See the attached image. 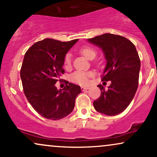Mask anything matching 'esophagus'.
<instances>
[{
    "label": "esophagus",
    "mask_w": 157,
    "mask_h": 157,
    "mask_svg": "<svg viewBox=\"0 0 157 157\" xmlns=\"http://www.w3.org/2000/svg\"><path fill=\"white\" fill-rule=\"evenodd\" d=\"M88 88H89V87H86V86H82V87H81V90H82V91H84V90H88Z\"/></svg>",
    "instance_id": "1"
}]
</instances>
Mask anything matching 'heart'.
<instances>
[{
    "mask_svg": "<svg viewBox=\"0 0 157 157\" xmlns=\"http://www.w3.org/2000/svg\"><path fill=\"white\" fill-rule=\"evenodd\" d=\"M80 52L88 59H92L96 56V51L94 49L90 47H86L80 49ZM71 64V53H67L64 57L63 66L66 69H69ZM94 75V72L92 71H76L72 73L70 76V80L73 82L81 85V86H86L89 82V78Z\"/></svg>",
    "mask_w": 157,
    "mask_h": 157,
    "instance_id": "obj_1",
    "label": "heart"
}]
</instances>
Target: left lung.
I'll use <instances>...</instances> for the list:
<instances>
[{"label":"left lung","instance_id":"obj_1","mask_svg":"<svg viewBox=\"0 0 157 157\" xmlns=\"http://www.w3.org/2000/svg\"><path fill=\"white\" fill-rule=\"evenodd\" d=\"M88 41L102 50L107 63L104 81H111L108 89L99 85L101 96L94 101L97 112L107 116L120 114L132 101L138 87L140 60L135 45L121 36L105 33Z\"/></svg>","mask_w":157,"mask_h":157}]
</instances>
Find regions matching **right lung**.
<instances>
[{
  "label": "right lung",
  "instance_id": "add662e5",
  "mask_svg": "<svg viewBox=\"0 0 157 157\" xmlns=\"http://www.w3.org/2000/svg\"><path fill=\"white\" fill-rule=\"evenodd\" d=\"M77 41L45 39L33 44L25 54L20 70L25 95L45 118L59 120L70 114L81 92L80 86L69 82L62 90L56 86L64 73V57Z\"/></svg>",
  "mask_w": 157,
  "mask_h": 157
}]
</instances>
